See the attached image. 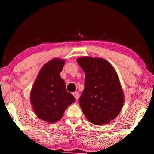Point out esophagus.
<instances>
[{
    "mask_svg": "<svg viewBox=\"0 0 154 154\" xmlns=\"http://www.w3.org/2000/svg\"><path fill=\"white\" fill-rule=\"evenodd\" d=\"M73 95H74V96H75V98H76V99H78L79 98V93L78 92H75V93H73Z\"/></svg>",
    "mask_w": 154,
    "mask_h": 154,
    "instance_id": "esophagus-1",
    "label": "esophagus"
}]
</instances>
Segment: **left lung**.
<instances>
[{"label":"left lung","mask_w":154,"mask_h":154,"mask_svg":"<svg viewBox=\"0 0 154 154\" xmlns=\"http://www.w3.org/2000/svg\"><path fill=\"white\" fill-rule=\"evenodd\" d=\"M77 61L85 72V89L79 100L81 109L90 122L109 123L119 115L125 102L116 70L102 58L83 56Z\"/></svg>","instance_id":"left-lung-1"}]
</instances>
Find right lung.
I'll return each mask as SVG.
<instances>
[{
    "instance_id": "right-lung-1",
    "label": "right lung",
    "mask_w": 154,
    "mask_h": 154,
    "mask_svg": "<svg viewBox=\"0 0 154 154\" xmlns=\"http://www.w3.org/2000/svg\"><path fill=\"white\" fill-rule=\"evenodd\" d=\"M65 59H53L43 65L30 92V103L39 119L54 123L62 118L66 108L75 101L67 92L60 73Z\"/></svg>"
}]
</instances>
